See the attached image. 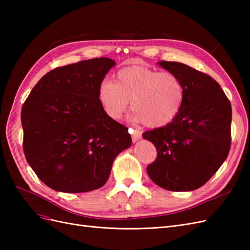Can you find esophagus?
I'll use <instances>...</instances> for the list:
<instances>
[{
  "mask_svg": "<svg viewBox=\"0 0 250 250\" xmlns=\"http://www.w3.org/2000/svg\"><path fill=\"white\" fill-rule=\"evenodd\" d=\"M129 132L131 133V138L133 142H137L142 138V132L138 129H132V128H129Z\"/></svg>",
  "mask_w": 250,
  "mask_h": 250,
  "instance_id": "obj_1",
  "label": "esophagus"
}]
</instances>
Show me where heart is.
<instances>
[{
    "mask_svg": "<svg viewBox=\"0 0 250 250\" xmlns=\"http://www.w3.org/2000/svg\"><path fill=\"white\" fill-rule=\"evenodd\" d=\"M185 97L184 83L175 74L145 66L124 67L117 72L115 82L104 79L98 88V99L109 118L120 119L131 100L133 119L149 127L171 123Z\"/></svg>",
    "mask_w": 250,
    "mask_h": 250,
    "instance_id": "1",
    "label": "heart"
}]
</instances>
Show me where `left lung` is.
Listing matches in <instances>:
<instances>
[{"instance_id":"1","label":"left lung","mask_w":250,"mask_h":250,"mask_svg":"<svg viewBox=\"0 0 250 250\" xmlns=\"http://www.w3.org/2000/svg\"><path fill=\"white\" fill-rule=\"evenodd\" d=\"M158 64L181 80L186 97L171 123L143 133L157 151L147 173L166 190L193 191L208 181L229 155L231 105L219 83L208 74L180 62Z\"/></svg>"}]
</instances>
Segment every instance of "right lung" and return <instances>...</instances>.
<instances>
[{
	"instance_id": "add662e5",
	"label": "right lung",
	"mask_w": 250,
	"mask_h": 250,
	"mask_svg": "<svg viewBox=\"0 0 250 250\" xmlns=\"http://www.w3.org/2000/svg\"><path fill=\"white\" fill-rule=\"evenodd\" d=\"M115 65L100 57L59 66L36 83L21 112L30 167L55 191L103 187L116 156L131 145L128 128L109 118L98 88Z\"/></svg>"
}]
</instances>
